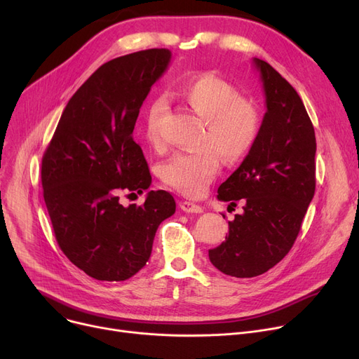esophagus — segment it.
Masks as SVG:
<instances>
[{
	"label": "esophagus",
	"mask_w": 359,
	"mask_h": 359,
	"mask_svg": "<svg viewBox=\"0 0 359 359\" xmlns=\"http://www.w3.org/2000/svg\"><path fill=\"white\" fill-rule=\"evenodd\" d=\"M180 208L184 211V212H191V214H201L203 212V208L201 205L198 203H194L191 201H183L180 202Z\"/></svg>",
	"instance_id": "34e87169"
}]
</instances>
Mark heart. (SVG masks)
Instances as JSON below:
<instances>
[{
    "label": "heart",
    "instance_id": "obj_1",
    "mask_svg": "<svg viewBox=\"0 0 359 359\" xmlns=\"http://www.w3.org/2000/svg\"><path fill=\"white\" fill-rule=\"evenodd\" d=\"M177 96L203 121L201 147L177 153L161 165L165 184L187 196H199L215 177L219 156L225 163H236L248 156L262 129V113L238 90L214 74H202L182 84ZM167 106L156 99L147 107L144 134L154 148L163 145L160 126Z\"/></svg>",
    "mask_w": 359,
    "mask_h": 359
}]
</instances>
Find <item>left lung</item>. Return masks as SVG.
I'll return each instance as SVG.
<instances>
[{
  "instance_id": "obj_1",
  "label": "left lung",
  "mask_w": 359,
  "mask_h": 359,
  "mask_svg": "<svg viewBox=\"0 0 359 359\" xmlns=\"http://www.w3.org/2000/svg\"><path fill=\"white\" fill-rule=\"evenodd\" d=\"M266 97L259 138L236 172L218 187V199L243 214L210 250L225 275L253 278L284 259L301 230L316 191V135L295 88L268 62L255 58Z\"/></svg>"
}]
</instances>
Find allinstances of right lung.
Wrapping results in <instances>:
<instances>
[{"label": "right lung", "mask_w": 359, "mask_h": 359, "mask_svg": "<svg viewBox=\"0 0 359 359\" xmlns=\"http://www.w3.org/2000/svg\"><path fill=\"white\" fill-rule=\"evenodd\" d=\"M172 52L147 49L103 64L75 91L42 157V187L55 238L75 266L97 280H125L145 266L158 225L176 211L165 191L142 205L151 175L132 138L140 109Z\"/></svg>", "instance_id": "1"}]
</instances>
